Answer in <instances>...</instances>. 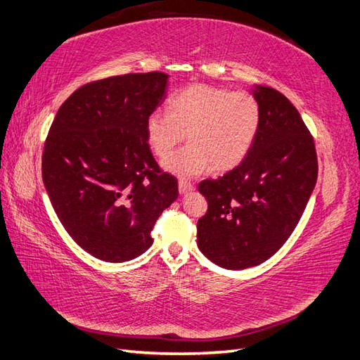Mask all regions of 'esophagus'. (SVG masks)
<instances>
[{
  "label": "esophagus",
  "mask_w": 360,
  "mask_h": 360,
  "mask_svg": "<svg viewBox=\"0 0 360 360\" xmlns=\"http://www.w3.org/2000/svg\"><path fill=\"white\" fill-rule=\"evenodd\" d=\"M179 191L180 194H188L191 193V191H194V185L188 180H179Z\"/></svg>",
  "instance_id": "1"
}]
</instances>
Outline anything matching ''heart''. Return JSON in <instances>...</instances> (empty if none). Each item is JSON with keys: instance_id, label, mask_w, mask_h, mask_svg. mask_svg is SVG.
Instances as JSON below:
<instances>
[{"instance_id": "b5f03b06", "label": "heart", "mask_w": 360, "mask_h": 360, "mask_svg": "<svg viewBox=\"0 0 360 360\" xmlns=\"http://www.w3.org/2000/svg\"><path fill=\"white\" fill-rule=\"evenodd\" d=\"M167 110L169 114H149L146 137L155 155L166 158L188 134L190 145L165 162L167 171L183 177L234 169L251 150L262 118L251 92L206 83L188 84L172 94Z\"/></svg>"}]
</instances>
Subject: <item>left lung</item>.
<instances>
[{
  "label": "left lung",
  "instance_id": "left-lung-1",
  "mask_svg": "<svg viewBox=\"0 0 360 360\" xmlns=\"http://www.w3.org/2000/svg\"><path fill=\"white\" fill-rule=\"evenodd\" d=\"M260 127L243 162L198 191L207 211L197 221V245L215 265H260L288 240L317 181L313 135L291 101L273 87L254 92Z\"/></svg>",
  "mask_w": 360,
  "mask_h": 360
}]
</instances>
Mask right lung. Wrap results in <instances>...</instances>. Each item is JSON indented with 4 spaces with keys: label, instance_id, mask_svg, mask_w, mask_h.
I'll use <instances>...</instances> for the list:
<instances>
[{
    "label": "right lung",
    "instance_id": "right-lung-1",
    "mask_svg": "<svg viewBox=\"0 0 360 360\" xmlns=\"http://www.w3.org/2000/svg\"><path fill=\"white\" fill-rule=\"evenodd\" d=\"M167 77L126 74L78 87L46 137L47 195L68 234L100 260L145 252L157 219L179 195L177 179L158 166L146 137Z\"/></svg>",
    "mask_w": 360,
    "mask_h": 360
}]
</instances>
